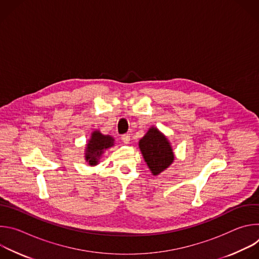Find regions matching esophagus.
I'll use <instances>...</instances> for the list:
<instances>
[{"label": "esophagus", "mask_w": 259, "mask_h": 259, "mask_svg": "<svg viewBox=\"0 0 259 259\" xmlns=\"http://www.w3.org/2000/svg\"><path fill=\"white\" fill-rule=\"evenodd\" d=\"M122 140H123L124 143L128 144L129 141H130V134H123L122 135Z\"/></svg>", "instance_id": "34e87169"}]
</instances>
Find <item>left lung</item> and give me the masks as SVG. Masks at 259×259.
<instances>
[{
  "mask_svg": "<svg viewBox=\"0 0 259 259\" xmlns=\"http://www.w3.org/2000/svg\"><path fill=\"white\" fill-rule=\"evenodd\" d=\"M139 149L154 175H158L168 168L174 155L167 138L157 129L152 127L140 139Z\"/></svg>",
  "mask_w": 259,
  "mask_h": 259,
  "instance_id": "left-lung-1",
  "label": "left lung"
}]
</instances>
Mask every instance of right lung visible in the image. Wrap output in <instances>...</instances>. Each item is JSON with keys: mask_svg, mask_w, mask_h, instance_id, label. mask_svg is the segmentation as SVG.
Listing matches in <instances>:
<instances>
[{"mask_svg": "<svg viewBox=\"0 0 259 259\" xmlns=\"http://www.w3.org/2000/svg\"><path fill=\"white\" fill-rule=\"evenodd\" d=\"M114 145V138L109 135H103L99 131L92 133L86 149V161L91 165H96L103 150Z\"/></svg>", "mask_w": 259, "mask_h": 259, "instance_id": "right-lung-1", "label": "right lung"}]
</instances>
